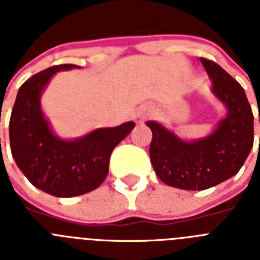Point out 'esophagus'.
<instances>
[{"instance_id":"34e87169","label":"esophagus","mask_w":260,"mask_h":260,"mask_svg":"<svg viewBox=\"0 0 260 260\" xmlns=\"http://www.w3.org/2000/svg\"><path fill=\"white\" fill-rule=\"evenodd\" d=\"M148 116H151V110L141 109L139 112H138L137 116H135V121H137V122H139V123H142L144 119L148 118Z\"/></svg>"}]
</instances>
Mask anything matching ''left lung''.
<instances>
[{
    "label": "left lung",
    "instance_id": "8db88e82",
    "mask_svg": "<svg viewBox=\"0 0 260 260\" xmlns=\"http://www.w3.org/2000/svg\"><path fill=\"white\" fill-rule=\"evenodd\" d=\"M201 62L212 79L213 93L228 108L215 132L183 142L157 122H146L152 132L150 157L156 174L182 190L210 189L237 174L254 144V114L242 86L216 62L202 57Z\"/></svg>",
    "mask_w": 260,
    "mask_h": 260
}]
</instances>
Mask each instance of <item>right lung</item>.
<instances>
[{
	"mask_svg": "<svg viewBox=\"0 0 260 260\" xmlns=\"http://www.w3.org/2000/svg\"><path fill=\"white\" fill-rule=\"evenodd\" d=\"M78 68L65 63L40 71L20 86L9 123L14 160L32 185L47 194L71 198L98 189L109 172L110 153L135 126L98 128L75 141L53 134L40 108V95L59 70Z\"/></svg>",
	"mask_w": 260,
	"mask_h": 260,
	"instance_id": "1",
	"label": "right lung"
}]
</instances>
